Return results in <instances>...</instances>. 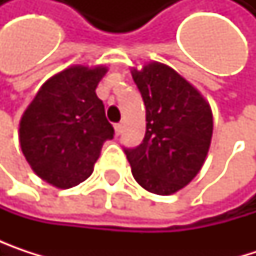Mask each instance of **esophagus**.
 Returning <instances> with one entry per match:
<instances>
[{
  "instance_id": "34e87169",
  "label": "esophagus",
  "mask_w": 256,
  "mask_h": 256,
  "mask_svg": "<svg viewBox=\"0 0 256 256\" xmlns=\"http://www.w3.org/2000/svg\"><path fill=\"white\" fill-rule=\"evenodd\" d=\"M114 128H116V134H117V136H120V134H122V132H123V124H122V123H118V124H116V126H114Z\"/></svg>"
}]
</instances>
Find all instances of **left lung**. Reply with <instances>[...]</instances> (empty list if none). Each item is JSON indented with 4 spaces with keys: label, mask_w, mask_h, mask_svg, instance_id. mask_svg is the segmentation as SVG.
<instances>
[{
    "label": "left lung",
    "mask_w": 256,
    "mask_h": 256,
    "mask_svg": "<svg viewBox=\"0 0 256 256\" xmlns=\"http://www.w3.org/2000/svg\"><path fill=\"white\" fill-rule=\"evenodd\" d=\"M146 110L140 145L124 148L136 182L150 192L169 196L188 185L208 156L214 118L200 92L164 64L132 70Z\"/></svg>",
    "instance_id": "8db88e82"
}]
</instances>
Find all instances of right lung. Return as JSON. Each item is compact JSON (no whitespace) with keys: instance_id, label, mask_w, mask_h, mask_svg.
I'll return each instance as SVG.
<instances>
[{"instance_id":"right-lung-1","label":"right lung","mask_w":256,"mask_h":256,"mask_svg":"<svg viewBox=\"0 0 256 256\" xmlns=\"http://www.w3.org/2000/svg\"><path fill=\"white\" fill-rule=\"evenodd\" d=\"M105 66H70L48 78L20 120L19 140L32 170L56 188H71L92 175L114 128L96 87Z\"/></svg>"}]
</instances>
